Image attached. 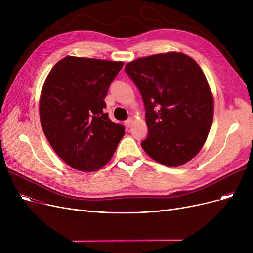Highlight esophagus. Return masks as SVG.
Wrapping results in <instances>:
<instances>
[{"instance_id": "34e87169", "label": "esophagus", "mask_w": 253, "mask_h": 253, "mask_svg": "<svg viewBox=\"0 0 253 253\" xmlns=\"http://www.w3.org/2000/svg\"><path fill=\"white\" fill-rule=\"evenodd\" d=\"M132 123H133V119H132V118H129V119H127L126 121L124 122L125 126H126V127H128V128H129V127H131Z\"/></svg>"}]
</instances>
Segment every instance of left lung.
Segmentation results:
<instances>
[{"label":"left lung","mask_w":253,"mask_h":253,"mask_svg":"<svg viewBox=\"0 0 253 253\" xmlns=\"http://www.w3.org/2000/svg\"><path fill=\"white\" fill-rule=\"evenodd\" d=\"M125 72L144 104V152L166 166L190 161L202 149L213 120V97L200 66L170 52L129 62Z\"/></svg>","instance_id":"8db88e82"}]
</instances>
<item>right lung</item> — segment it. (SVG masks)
Masks as SVG:
<instances>
[{
    "label": "right lung",
    "instance_id": "add662e5",
    "mask_svg": "<svg viewBox=\"0 0 253 253\" xmlns=\"http://www.w3.org/2000/svg\"><path fill=\"white\" fill-rule=\"evenodd\" d=\"M123 62L66 56L49 73L40 98V119L51 147L80 171L108 163L125 134L111 121L104 98Z\"/></svg>",
    "mask_w": 253,
    "mask_h": 253
}]
</instances>
